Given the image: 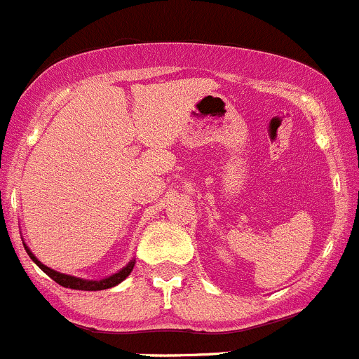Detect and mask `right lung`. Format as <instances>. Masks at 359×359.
<instances>
[{"instance_id":"obj_1","label":"right lung","mask_w":359,"mask_h":359,"mask_svg":"<svg viewBox=\"0 0 359 359\" xmlns=\"http://www.w3.org/2000/svg\"><path fill=\"white\" fill-rule=\"evenodd\" d=\"M26 247V245H24ZM27 254H29L31 259L34 261V263L38 264V266L43 270L45 273H47L48 277H50L52 280H55L57 284H61L62 287H69V290H80V291H102V290H109V287H114L117 286L119 283H123L124 279H126L128 276L131 273V270H133L135 266V259H131L130 263L126 264V266L123 268V270H119L117 273H114V276L107 277V279H102V280H86V279H80V277H73V276H66V273H61V272H55V270H52V268L45 266L43 263H40V261L36 259V256H34L33 252H31L29 249L26 247Z\"/></svg>"}]
</instances>
